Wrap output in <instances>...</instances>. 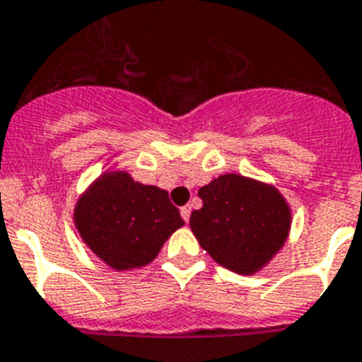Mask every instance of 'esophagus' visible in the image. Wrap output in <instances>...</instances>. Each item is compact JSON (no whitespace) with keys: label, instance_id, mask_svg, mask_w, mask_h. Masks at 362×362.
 I'll return each instance as SVG.
<instances>
[{"label":"esophagus","instance_id":"obj_1","mask_svg":"<svg viewBox=\"0 0 362 362\" xmlns=\"http://www.w3.org/2000/svg\"><path fill=\"white\" fill-rule=\"evenodd\" d=\"M180 215L185 222H189V216H191V206H184L180 209Z\"/></svg>","mask_w":362,"mask_h":362}]
</instances>
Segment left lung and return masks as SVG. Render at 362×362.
I'll list each match as a JSON object with an SVG mask.
<instances>
[{"instance_id":"8db88e82","label":"left lung","mask_w":362,"mask_h":362,"mask_svg":"<svg viewBox=\"0 0 362 362\" xmlns=\"http://www.w3.org/2000/svg\"><path fill=\"white\" fill-rule=\"evenodd\" d=\"M199 197L202 207L191 213V231L229 272H260L288 240L291 209L275 185L228 173L200 187Z\"/></svg>"}]
</instances>
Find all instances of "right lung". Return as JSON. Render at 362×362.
Returning <instances> with one entry per match:
<instances>
[{
  "instance_id": "add662e5",
  "label": "right lung",
  "mask_w": 362,
  "mask_h": 362,
  "mask_svg": "<svg viewBox=\"0 0 362 362\" xmlns=\"http://www.w3.org/2000/svg\"><path fill=\"white\" fill-rule=\"evenodd\" d=\"M74 226L87 247L116 272L147 266L184 226L165 189L105 171L78 199Z\"/></svg>"
}]
</instances>
